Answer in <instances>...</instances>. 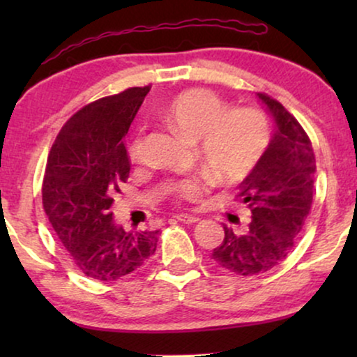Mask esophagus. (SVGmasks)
<instances>
[{
    "instance_id": "1",
    "label": "esophagus",
    "mask_w": 357,
    "mask_h": 357,
    "mask_svg": "<svg viewBox=\"0 0 357 357\" xmlns=\"http://www.w3.org/2000/svg\"><path fill=\"white\" fill-rule=\"evenodd\" d=\"M175 219H177V221H180V222H183V224H195V222L199 221V218L192 216V214H183V213L177 214Z\"/></svg>"
}]
</instances>
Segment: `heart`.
Instances as JSON below:
<instances>
[{"label":"heart","mask_w":357,"mask_h":357,"mask_svg":"<svg viewBox=\"0 0 357 357\" xmlns=\"http://www.w3.org/2000/svg\"><path fill=\"white\" fill-rule=\"evenodd\" d=\"M165 120L190 141H198L199 160L221 180H236L245 175L265 153L270 141L266 116L253 107L227 110V105L209 91H188L170 102ZM144 138L131 141L130 158L141 162ZM211 178L193 175L172 187L180 202L199 203L208 192Z\"/></svg>","instance_id":"b5f03b06"}]
</instances>
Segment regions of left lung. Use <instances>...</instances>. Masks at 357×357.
Wrapping results in <instances>:
<instances>
[{"instance_id":"8db88e82","label":"left lung","mask_w":357,"mask_h":357,"mask_svg":"<svg viewBox=\"0 0 357 357\" xmlns=\"http://www.w3.org/2000/svg\"><path fill=\"white\" fill-rule=\"evenodd\" d=\"M275 120V133L252 172L242 180L243 203L252 211L245 234L224 226L213 260L236 275L266 273L294 248L314 198L315 155L304 128L280 102L257 94Z\"/></svg>"}]
</instances>
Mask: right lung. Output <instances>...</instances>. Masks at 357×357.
I'll return each instance as SVG.
<instances>
[{
	"mask_svg": "<svg viewBox=\"0 0 357 357\" xmlns=\"http://www.w3.org/2000/svg\"><path fill=\"white\" fill-rule=\"evenodd\" d=\"M151 86L130 87L82 107L48 154L43 209L79 271L115 281L154 255L159 231L126 232L114 222V195L130 174L125 135Z\"/></svg>",
	"mask_w": 357,
	"mask_h": 357,
	"instance_id": "add662e5",
	"label": "right lung"
}]
</instances>
